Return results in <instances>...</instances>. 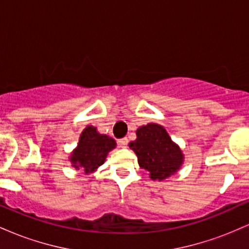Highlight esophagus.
Segmentation results:
<instances>
[{"instance_id":"obj_1","label":"esophagus","mask_w":249,"mask_h":249,"mask_svg":"<svg viewBox=\"0 0 249 249\" xmlns=\"http://www.w3.org/2000/svg\"><path fill=\"white\" fill-rule=\"evenodd\" d=\"M127 138H122V139H118L117 141V144H118L119 147H126L127 146Z\"/></svg>"}]
</instances>
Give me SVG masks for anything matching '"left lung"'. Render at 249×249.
<instances>
[{
  "label": "left lung",
  "mask_w": 249,
  "mask_h": 249,
  "mask_svg": "<svg viewBox=\"0 0 249 249\" xmlns=\"http://www.w3.org/2000/svg\"><path fill=\"white\" fill-rule=\"evenodd\" d=\"M137 139L130 147L138 157V164L150 173V178L166 179L179 170L182 154L171 141L166 130L158 124L145 125L137 130Z\"/></svg>",
  "instance_id": "obj_1"
}]
</instances>
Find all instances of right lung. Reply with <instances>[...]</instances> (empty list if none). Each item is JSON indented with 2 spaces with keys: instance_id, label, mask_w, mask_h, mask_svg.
I'll list each match as a JSON object with an SVG mask.
<instances>
[{
  "instance_id": "right-lung-1",
  "label": "right lung",
  "mask_w": 249,
  "mask_h": 249,
  "mask_svg": "<svg viewBox=\"0 0 249 249\" xmlns=\"http://www.w3.org/2000/svg\"><path fill=\"white\" fill-rule=\"evenodd\" d=\"M116 147L115 139L101 134L96 127L88 126L79 138L78 146L71 154L70 161L72 166L81 168L85 173H90L101 166L107 153Z\"/></svg>"
}]
</instances>
